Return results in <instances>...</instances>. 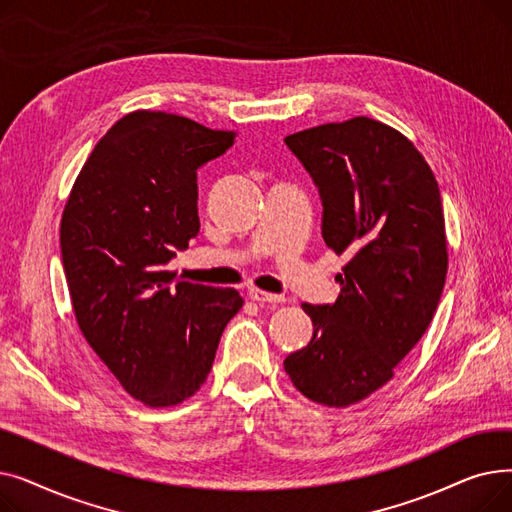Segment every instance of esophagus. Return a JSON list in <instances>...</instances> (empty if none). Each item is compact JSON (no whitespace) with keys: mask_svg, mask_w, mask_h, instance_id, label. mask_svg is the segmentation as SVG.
<instances>
[{"mask_svg":"<svg viewBox=\"0 0 512 512\" xmlns=\"http://www.w3.org/2000/svg\"><path fill=\"white\" fill-rule=\"evenodd\" d=\"M249 299L257 301L261 305H265V303H284L282 294H272V292H265V290H259V288L249 290Z\"/></svg>","mask_w":512,"mask_h":512,"instance_id":"1","label":"esophagus"}]
</instances>
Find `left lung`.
<instances>
[{"instance_id":"obj_1","label":"left lung","mask_w":512,"mask_h":512,"mask_svg":"<svg viewBox=\"0 0 512 512\" xmlns=\"http://www.w3.org/2000/svg\"><path fill=\"white\" fill-rule=\"evenodd\" d=\"M284 143L319 191L321 236L348 259L332 305L303 303L313 336L284 369L309 400L348 407L392 380L436 313L448 270L440 188L407 137L365 116Z\"/></svg>"}]
</instances>
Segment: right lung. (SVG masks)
<instances>
[{
	"mask_svg": "<svg viewBox=\"0 0 512 512\" xmlns=\"http://www.w3.org/2000/svg\"><path fill=\"white\" fill-rule=\"evenodd\" d=\"M232 145L234 132L176 114H126L95 145L62 215L80 332L147 407H174L201 388L245 303L234 288L180 282L166 270L199 234L197 170Z\"/></svg>",
	"mask_w": 512,
	"mask_h": 512,
	"instance_id": "add662e5",
	"label": "right lung"
}]
</instances>
